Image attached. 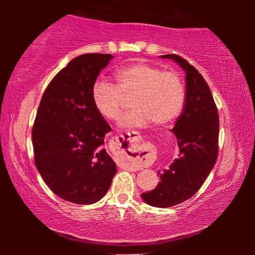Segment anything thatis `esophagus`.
<instances>
[{"mask_svg": "<svg viewBox=\"0 0 255 255\" xmlns=\"http://www.w3.org/2000/svg\"><path fill=\"white\" fill-rule=\"evenodd\" d=\"M117 145L115 148L121 153L125 158H139L141 153L140 147V138L137 132H131L125 135H122L120 138H116ZM130 170H139L138 167L133 165H128Z\"/></svg>", "mask_w": 255, "mask_h": 255, "instance_id": "34e87169", "label": "esophagus"}]
</instances>
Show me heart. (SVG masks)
I'll list each match as a JSON object with an SVG mask.
<instances>
[{"label":"heart","instance_id":"obj_1","mask_svg":"<svg viewBox=\"0 0 255 255\" xmlns=\"http://www.w3.org/2000/svg\"><path fill=\"white\" fill-rule=\"evenodd\" d=\"M116 86L97 80L92 87V102L97 114L108 121H116L132 99L133 110L121 118L120 128H137L153 124L166 128L180 116L186 92L176 72L165 71L148 64H130L114 73Z\"/></svg>","mask_w":255,"mask_h":255}]
</instances>
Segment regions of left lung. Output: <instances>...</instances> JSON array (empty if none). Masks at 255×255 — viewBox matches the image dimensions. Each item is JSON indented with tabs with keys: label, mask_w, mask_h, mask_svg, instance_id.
Masks as SVG:
<instances>
[{
	"label": "left lung",
	"mask_w": 255,
	"mask_h": 255,
	"mask_svg": "<svg viewBox=\"0 0 255 255\" xmlns=\"http://www.w3.org/2000/svg\"><path fill=\"white\" fill-rule=\"evenodd\" d=\"M175 61L186 73V99L172 131L180 154L163 172L154 189L142 193L145 203L169 208L197 193L214 168L218 154V111L208 83L196 68L176 54L161 55Z\"/></svg>",
	"instance_id": "obj_1"
}]
</instances>
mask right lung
Wrapping results in <instances>:
<instances>
[{"instance_id":"obj_1","label":"right lung","mask_w":255,"mask_h":255,"mask_svg":"<svg viewBox=\"0 0 255 255\" xmlns=\"http://www.w3.org/2000/svg\"><path fill=\"white\" fill-rule=\"evenodd\" d=\"M113 58L100 53L74 58L54 76L38 107L34 163L47 187L72 203L100 201L117 172L103 147L111 128L92 102V87Z\"/></svg>"}]
</instances>
